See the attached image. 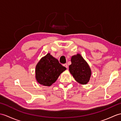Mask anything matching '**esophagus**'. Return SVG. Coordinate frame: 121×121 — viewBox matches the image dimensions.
<instances>
[{
	"mask_svg": "<svg viewBox=\"0 0 121 121\" xmlns=\"http://www.w3.org/2000/svg\"><path fill=\"white\" fill-rule=\"evenodd\" d=\"M63 65H64V67H66V68H67V67H68V65H67V64L66 63H65V64H64Z\"/></svg>",
	"mask_w": 121,
	"mask_h": 121,
	"instance_id": "1",
	"label": "esophagus"
}]
</instances>
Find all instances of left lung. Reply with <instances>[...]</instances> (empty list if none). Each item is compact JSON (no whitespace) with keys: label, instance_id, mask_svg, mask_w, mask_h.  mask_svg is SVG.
I'll return each instance as SVG.
<instances>
[{"label":"left lung","instance_id":"1","mask_svg":"<svg viewBox=\"0 0 121 121\" xmlns=\"http://www.w3.org/2000/svg\"><path fill=\"white\" fill-rule=\"evenodd\" d=\"M72 64L69 66V71L75 80L82 85L88 83L91 75V70L89 64L80 54L72 56Z\"/></svg>","mask_w":121,"mask_h":121}]
</instances>
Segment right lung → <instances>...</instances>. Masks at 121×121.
<instances>
[{"label":"right lung","mask_w":121,"mask_h":121,"mask_svg":"<svg viewBox=\"0 0 121 121\" xmlns=\"http://www.w3.org/2000/svg\"><path fill=\"white\" fill-rule=\"evenodd\" d=\"M66 67L59 62L49 53L41 59L35 67L37 82L44 86H50L57 80Z\"/></svg>","instance_id":"obj_1"}]
</instances>
